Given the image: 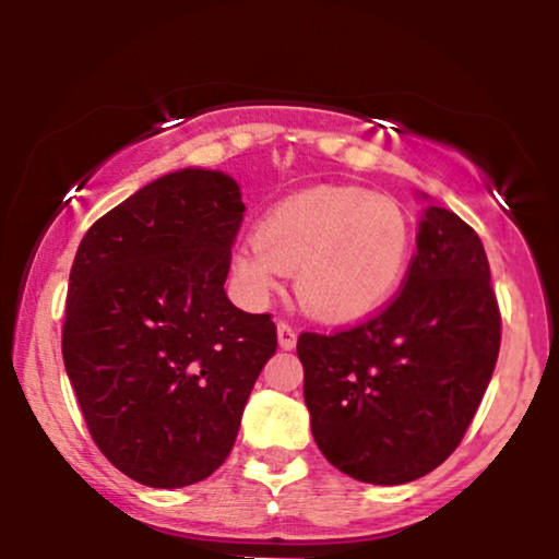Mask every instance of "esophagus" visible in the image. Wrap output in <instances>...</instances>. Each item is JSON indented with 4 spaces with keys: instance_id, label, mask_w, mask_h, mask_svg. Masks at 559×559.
<instances>
[{
    "instance_id": "esophagus-1",
    "label": "esophagus",
    "mask_w": 559,
    "mask_h": 559,
    "mask_svg": "<svg viewBox=\"0 0 559 559\" xmlns=\"http://www.w3.org/2000/svg\"><path fill=\"white\" fill-rule=\"evenodd\" d=\"M277 343H280L282 350H293L295 343H297V333L293 331V325L282 323V320L277 323Z\"/></svg>"
}]
</instances>
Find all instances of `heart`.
Masks as SVG:
<instances>
[{
  "mask_svg": "<svg viewBox=\"0 0 559 559\" xmlns=\"http://www.w3.org/2000/svg\"><path fill=\"white\" fill-rule=\"evenodd\" d=\"M415 228L392 198L320 186L272 205L234 272L264 300L295 272V300L320 323H356L386 308L409 272Z\"/></svg>",
  "mask_w": 559,
  "mask_h": 559,
  "instance_id": "obj_1",
  "label": "heart"
}]
</instances>
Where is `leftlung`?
I'll return each mask as SVG.
<instances>
[{"instance_id": "1", "label": "left lung", "mask_w": 559, "mask_h": 559, "mask_svg": "<svg viewBox=\"0 0 559 559\" xmlns=\"http://www.w3.org/2000/svg\"><path fill=\"white\" fill-rule=\"evenodd\" d=\"M419 201L417 254L396 300L350 331L297 338L320 453L373 486L409 484L453 453L501 346L478 234L425 193Z\"/></svg>"}]
</instances>
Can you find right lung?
<instances>
[{"label": "right lung", "instance_id": "1", "mask_svg": "<svg viewBox=\"0 0 559 559\" xmlns=\"http://www.w3.org/2000/svg\"><path fill=\"white\" fill-rule=\"evenodd\" d=\"M243 211L231 175L182 167L98 218L75 251L66 371L91 438L136 484L209 478L277 350L270 316L224 289Z\"/></svg>", "mask_w": 559, "mask_h": 559}]
</instances>
